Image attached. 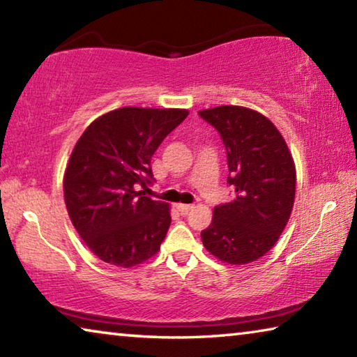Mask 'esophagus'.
<instances>
[{
    "label": "esophagus",
    "instance_id": "esophagus-1",
    "mask_svg": "<svg viewBox=\"0 0 357 357\" xmlns=\"http://www.w3.org/2000/svg\"><path fill=\"white\" fill-rule=\"evenodd\" d=\"M176 208H178V211L181 214H187L189 213V211H192L193 209V204H183V203H178L176 204Z\"/></svg>",
    "mask_w": 357,
    "mask_h": 357
}]
</instances>
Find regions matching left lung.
Segmentation results:
<instances>
[{"mask_svg":"<svg viewBox=\"0 0 357 357\" xmlns=\"http://www.w3.org/2000/svg\"><path fill=\"white\" fill-rule=\"evenodd\" d=\"M227 149L234 200L214 208L202 231L206 250L228 264H247L273 249L291 215L296 167L275 126L252 108L220 105L200 110Z\"/></svg>","mask_w":357,"mask_h":357,"instance_id":"8db88e82","label":"left lung"}]
</instances>
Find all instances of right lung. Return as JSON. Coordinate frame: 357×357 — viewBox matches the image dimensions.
Returning <instances> with one entry per match:
<instances>
[{
	"label": "right lung",
	"instance_id": "1",
	"mask_svg": "<svg viewBox=\"0 0 357 357\" xmlns=\"http://www.w3.org/2000/svg\"><path fill=\"white\" fill-rule=\"evenodd\" d=\"M187 114L123 107L94 119L78 138L64 172V202L72 225L102 261L132 268L159 252L170 204L137 189L151 183V157Z\"/></svg>",
	"mask_w": 357,
	"mask_h": 357
}]
</instances>
